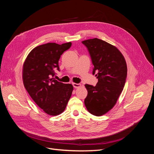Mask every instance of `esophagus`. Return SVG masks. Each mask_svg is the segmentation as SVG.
Instances as JSON below:
<instances>
[{"label":"esophagus","instance_id":"esophagus-1","mask_svg":"<svg viewBox=\"0 0 154 154\" xmlns=\"http://www.w3.org/2000/svg\"><path fill=\"white\" fill-rule=\"evenodd\" d=\"M72 85H73V87H74V88H78V87H80V86H81V84H80V83H72Z\"/></svg>","mask_w":154,"mask_h":154}]
</instances>
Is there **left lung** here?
I'll list each match as a JSON object with an SVG mask.
<instances>
[{"mask_svg":"<svg viewBox=\"0 0 154 154\" xmlns=\"http://www.w3.org/2000/svg\"><path fill=\"white\" fill-rule=\"evenodd\" d=\"M94 66L92 74L98 80L96 86L85 84L88 94L84 103L93 115L106 114L116 103L123 90L127 67L122 53L115 46L97 38L82 41Z\"/></svg>","mask_w":154,"mask_h":154,"instance_id":"left-lung-1","label":"left lung"}]
</instances>
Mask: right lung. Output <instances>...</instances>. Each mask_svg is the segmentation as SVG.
<instances>
[{"label": "right lung", "instance_id": "right-lung-1", "mask_svg": "<svg viewBox=\"0 0 154 154\" xmlns=\"http://www.w3.org/2000/svg\"><path fill=\"white\" fill-rule=\"evenodd\" d=\"M72 43H48L35 48L23 66L22 79L26 91L36 104L46 114L57 116L66 109L73 86L55 80L60 71L59 59Z\"/></svg>", "mask_w": 154, "mask_h": 154}]
</instances>
